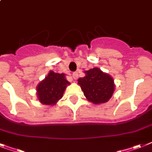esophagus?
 <instances>
[{
    "mask_svg": "<svg viewBox=\"0 0 152 152\" xmlns=\"http://www.w3.org/2000/svg\"><path fill=\"white\" fill-rule=\"evenodd\" d=\"M72 76L74 80H77V79H78V73H77V72H73Z\"/></svg>",
    "mask_w": 152,
    "mask_h": 152,
    "instance_id": "esophagus-1",
    "label": "esophagus"
}]
</instances>
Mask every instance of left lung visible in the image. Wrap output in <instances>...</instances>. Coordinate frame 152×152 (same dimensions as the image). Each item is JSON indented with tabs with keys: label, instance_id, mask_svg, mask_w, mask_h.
<instances>
[{
	"label": "left lung",
	"instance_id": "left-lung-1",
	"mask_svg": "<svg viewBox=\"0 0 152 152\" xmlns=\"http://www.w3.org/2000/svg\"><path fill=\"white\" fill-rule=\"evenodd\" d=\"M84 77L78 80V84L88 102L98 104L109 101L115 87L112 76L97 67L84 71Z\"/></svg>",
	"mask_w": 152,
	"mask_h": 152
}]
</instances>
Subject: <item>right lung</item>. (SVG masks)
<instances>
[{"mask_svg": "<svg viewBox=\"0 0 152 152\" xmlns=\"http://www.w3.org/2000/svg\"><path fill=\"white\" fill-rule=\"evenodd\" d=\"M65 73L50 71L45 78L37 86L38 100L43 104L55 105L63 97V94L70 83L66 80Z\"/></svg>", "mask_w": 152, "mask_h": 152, "instance_id": "add662e5", "label": "right lung"}]
</instances>
